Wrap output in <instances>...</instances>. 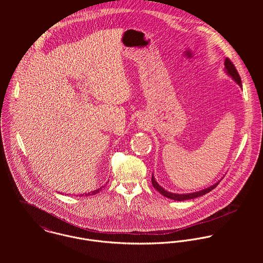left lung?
Returning a JSON list of instances; mask_svg holds the SVG:
<instances>
[{"mask_svg": "<svg viewBox=\"0 0 263 263\" xmlns=\"http://www.w3.org/2000/svg\"><path fill=\"white\" fill-rule=\"evenodd\" d=\"M224 65H225L226 73L230 76V77H232V79H233L240 87H242V82H241L240 75L238 74V71L236 70V68H235L234 64L231 62V60L227 58L225 60V64H224ZM219 183H220V181L217 182L216 184H214V185H212V186H210V187L205 188V189H202V190H200V191H196V192H192V193H186V194H179V193H172V192H169V191L165 190L164 188L162 187V186H160V185L157 183V181L155 180L154 175H152V184H153V186H154V188H155L156 190H158L162 195H164V196H166V197H168V198H170V199L178 200V201L186 200V199H193V198H195V197L201 196V195H203V194H205V193L212 191L214 188L217 187V185H218Z\"/></svg>", "mask_w": 263, "mask_h": 263, "instance_id": "left-lung-1", "label": "left lung"}]
</instances>
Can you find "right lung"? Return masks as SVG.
Returning <instances> with one entry per match:
<instances>
[{
    "instance_id": "add662e5",
    "label": "right lung",
    "mask_w": 263,
    "mask_h": 263,
    "mask_svg": "<svg viewBox=\"0 0 263 263\" xmlns=\"http://www.w3.org/2000/svg\"><path fill=\"white\" fill-rule=\"evenodd\" d=\"M108 182V181H107ZM105 186V185H104ZM104 186H102V187L98 188V189H96V190H94V191H91V192H88V193H85V194H82V196L83 195H85V196H89V195H93V194H96V193H98L99 191H101V189L104 187ZM81 196V195H80Z\"/></svg>"
}]
</instances>
